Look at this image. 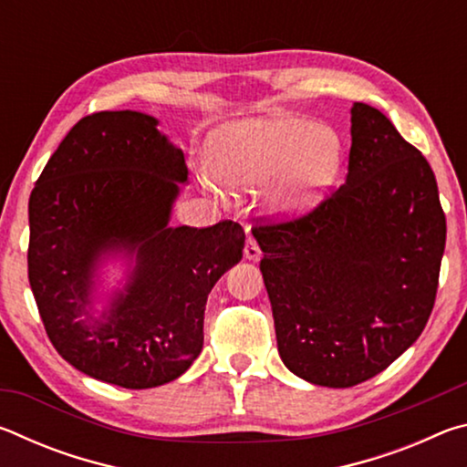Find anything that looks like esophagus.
Returning a JSON list of instances; mask_svg holds the SVG:
<instances>
[{"instance_id":"esophagus-1","label":"esophagus","mask_w":467,"mask_h":467,"mask_svg":"<svg viewBox=\"0 0 467 467\" xmlns=\"http://www.w3.org/2000/svg\"><path fill=\"white\" fill-rule=\"evenodd\" d=\"M243 253H244V257L251 259V262H257V259L262 257V249H259V244L255 239H253V236H249V239L244 241Z\"/></svg>"}]
</instances>
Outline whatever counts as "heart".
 Instances as JSON below:
<instances>
[{
	"mask_svg": "<svg viewBox=\"0 0 467 467\" xmlns=\"http://www.w3.org/2000/svg\"><path fill=\"white\" fill-rule=\"evenodd\" d=\"M342 141L323 123L300 117H270L228 125L210 148L212 175L226 192L265 185L267 203L280 214L315 208L339 172Z\"/></svg>",
	"mask_w": 467,
	"mask_h": 467,
	"instance_id": "heart-1",
	"label": "heart"
}]
</instances>
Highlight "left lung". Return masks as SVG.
<instances>
[{
    "label": "left lung",
    "instance_id": "obj_1",
    "mask_svg": "<svg viewBox=\"0 0 467 467\" xmlns=\"http://www.w3.org/2000/svg\"><path fill=\"white\" fill-rule=\"evenodd\" d=\"M346 183L306 214L251 228L284 365L352 387L401 357L429 321L447 223L434 172L381 110L354 102Z\"/></svg>",
    "mask_w": 467,
    "mask_h": 467
}]
</instances>
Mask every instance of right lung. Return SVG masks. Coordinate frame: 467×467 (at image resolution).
I'll use <instances>...</instances> for the list:
<instances>
[{"label": "right lung", "mask_w": 467, "mask_h": 467, "mask_svg": "<svg viewBox=\"0 0 467 467\" xmlns=\"http://www.w3.org/2000/svg\"><path fill=\"white\" fill-rule=\"evenodd\" d=\"M136 110L82 117L43 169L28 200V280L47 336L63 358L99 381L148 389L192 367L203 346L210 290L241 262L244 231L169 226L183 152ZM137 255L130 284L103 319L89 304L102 252Z\"/></svg>", "instance_id": "1"}]
</instances>
